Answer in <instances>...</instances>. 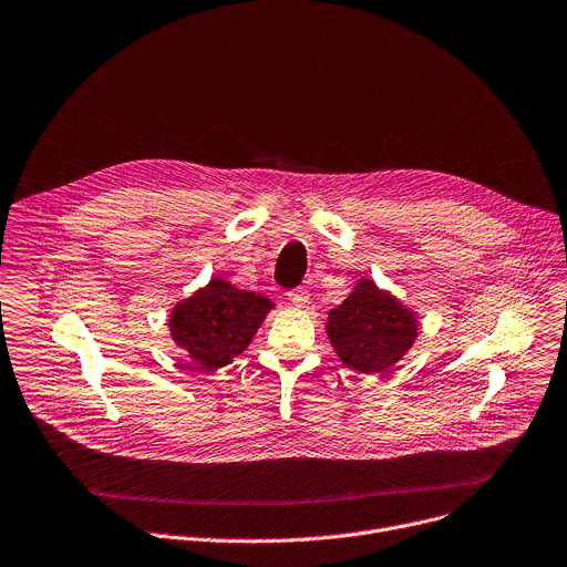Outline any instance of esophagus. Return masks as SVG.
I'll return each instance as SVG.
<instances>
[{
    "mask_svg": "<svg viewBox=\"0 0 567 567\" xmlns=\"http://www.w3.org/2000/svg\"><path fill=\"white\" fill-rule=\"evenodd\" d=\"M289 300L296 307H307V302H310V293H307V289H296V291H289Z\"/></svg>",
    "mask_w": 567,
    "mask_h": 567,
    "instance_id": "obj_1",
    "label": "esophagus"
}]
</instances>
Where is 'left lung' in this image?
<instances>
[{
    "instance_id": "left-lung-1",
    "label": "left lung",
    "mask_w": 567,
    "mask_h": 567,
    "mask_svg": "<svg viewBox=\"0 0 567 567\" xmlns=\"http://www.w3.org/2000/svg\"><path fill=\"white\" fill-rule=\"evenodd\" d=\"M419 330V315L371 278H359L326 323L339 362L367 375L389 373L416 343Z\"/></svg>"
}]
</instances>
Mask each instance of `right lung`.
I'll return each mask as SVG.
<instances>
[{
  "label": "right lung",
  "instance_id": "add662e5",
  "mask_svg": "<svg viewBox=\"0 0 567 567\" xmlns=\"http://www.w3.org/2000/svg\"><path fill=\"white\" fill-rule=\"evenodd\" d=\"M274 307L262 293L213 278L172 307L169 334L196 369L217 371L250 346Z\"/></svg>",
  "mask_w": 567,
  "mask_h": 567
}]
</instances>
